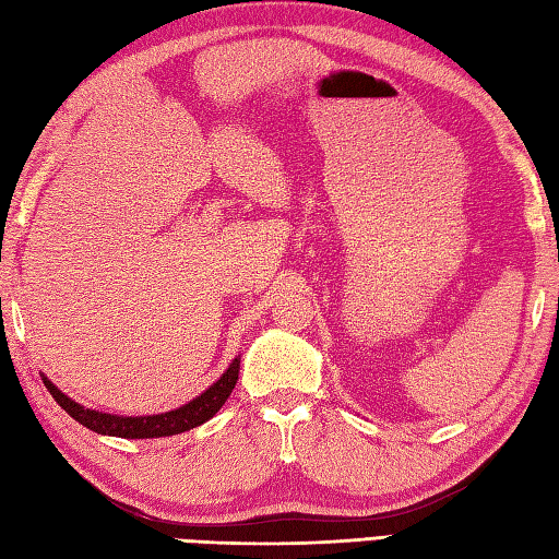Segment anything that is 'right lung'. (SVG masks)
Here are the masks:
<instances>
[{"mask_svg":"<svg viewBox=\"0 0 559 559\" xmlns=\"http://www.w3.org/2000/svg\"><path fill=\"white\" fill-rule=\"evenodd\" d=\"M237 374H240V358L230 362L228 370L223 372L216 384L209 386L204 394L197 396L194 401L185 403L177 411L160 413V415H146V418H124V415H110V413H98L91 408L79 406L76 401L64 396L50 379H43L47 391H50L52 399L62 406L71 418L81 423L88 430L98 435H112V437H124V439H148V437H170L192 430L201 423L211 420L213 415L221 411V406L228 401L230 391L235 389Z\"/></svg>","mask_w":559,"mask_h":559,"instance_id":"add662e5","label":"right lung"}]
</instances>
